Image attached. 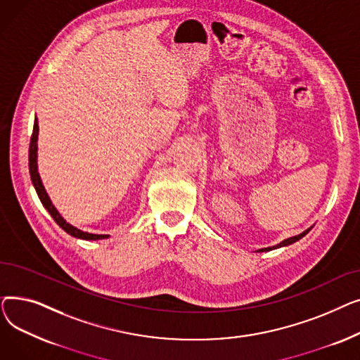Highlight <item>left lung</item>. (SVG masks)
<instances>
[{
    "mask_svg": "<svg viewBox=\"0 0 360 360\" xmlns=\"http://www.w3.org/2000/svg\"><path fill=\"white\" fill-rule=\"evenodd\" d=\"M312 228H309V229H307V231H304L302 233H299V235H296V236H292V238H288V239H285V240H281L280 243H277V245H274V247H269V248H261V250H258L257 252H267V251H271V250H277V248H281V247H288V245H292L293 242H296V240H299V239H302L304 238L309 231H311Z\"/></svg>",
    "mask_w": 360,
    "mask_h": 360,
    "instance_id": "left-lung-1",
    "label": "left lung"
}]
</instances>
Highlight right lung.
Instances as JSON below:
<instances>
[{"label":"right lung","instance_id":"obj_1","mask_svg":"<svg viewBox=\"0 0 360 360\" xmlns=\"http://www.w3.org/2000/svg\"><path fill=\"white\" fill-rule=\"evenodd\" d=\"M37 136H39V125H37V118H34L33 124V132H32V139H30V147H29V172H30V179L34 186V190L37 193V197H39L41 202L44 204L48 213L52 216V219L56 221V224L60 226L61 229H64L68 235L77 238V239H84V240H99V239H106L109 235H96V233H89L83 232L80 229L75 228V226L67 223V220L60 214V212L55 209V205L52 204L45 186L42 184L41 175L37 172Z\"/></svg>","mask_w":360,"mask_h":360}]
</instances>
